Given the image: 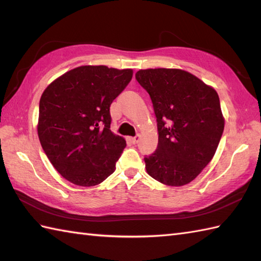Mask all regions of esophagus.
I'll list each match as a JSON object with an SVG mask.
<instances>
[{"instance_id": "34e87169", "label": "esophagus", "mask_w": 261, "mask_h": 261, "mask_svg": "<svg viewBox=\"0 0 261 261\" xmlns=\"http://www.w3.org/2000/svg\"><path fill=\"white\" fill-rule=\"evenodd\" d=\"M130 142L132 143V145H136V143H138L139 142V140H140V136L138 135V136H136V137H134V138H130Z\"/></svg>"}]
</instances>
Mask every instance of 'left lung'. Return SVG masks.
I'll return each instance as SVG.
<instances>
[{"mask_svg":"<svg viewBox=\"0 0 261 261\" xmlns=\"http://www.w3.org/2000/svg\"><path fill=\"white\" fill-rule=\"evenodd\" d=\"M136 80L157 118L158 146L145 157L147 173L165 185H186L212 160L222 137L218 93L181 69H141Z\"/></svg>","mask_w":261,"mask_h":261,"instance_id":"1","label":"left lung"}]
</instances>
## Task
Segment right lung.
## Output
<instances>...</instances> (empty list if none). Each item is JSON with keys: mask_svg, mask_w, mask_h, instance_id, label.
<instances>
[{"mask_svg": "<svg viewBox=\"0 0 261 261\" xmlns=\"http://www.w3.org/2000/svg\"><path fill=\"white\" fill-rule=\"evenodd\" d=\"M132 79V69L81 66L55 80L39 103L38 136L58 173L79 186L113 174L126 143L110 130V105Z\"/></svg>", "mask_w": 261, "mask_h": 261, "instance_id": "right-lung-1", "label": "right lung"}]
</instances>
